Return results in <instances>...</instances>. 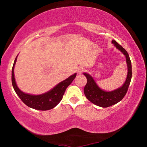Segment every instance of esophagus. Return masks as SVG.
<instances>
[{
  "mask_svg": "<svg viewBox=\"0 0 147 147\" xmlns=\"http://www.w3.org/2000/svg\"><path fill=\"white\" fill-rule=\"evenodd\" d=\"M84 71H85V69L83 67H80L77 69V73H78V74L82 73Z\"/></svg>",
  "mask_w": 147,
  "mask_h": 147,
  "instance_id": "obj_1",
  "label": "esophagus"
}]
</instances>
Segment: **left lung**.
<instances>
[{"instance_id": "1", "label": "left lung", "mask_w": 147, "mask_h": 147, "mask_svg": "<svg viewBox=\"0 0 147 147\" xmlns=\"http://www.w3.org/2000/svg\"><path fill=\"white\" fill-rule=\"evenodd\" d=\"M112 43L119 49L121 53H123L126 57V61L127 63L128 74L125 82L121 88L115 89L112 91H105L100 89L96 84L91 75L88 73H84L87 78V84L84 87V92L88 100L95 105L107 108V107L114 105L119 102H120L124 98L128 91L129 85H130L131 76H132V71H131V63L130 57L127 52L123 47L117 43L115 40H112Z\"/></svg>"}]
</instances>
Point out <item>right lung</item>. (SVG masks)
Returning a JSON list of instances; mask_svg holds the SVG:
<instances>
[{
	"mask_svg": "<svg viewBox=\"0 0 147 147\" xmlns=\"http://www.w3.org/2000/svg\"><path fill=\"white\" fill-rule=\"evenodd\" d=\"M17 56L15 59L11 71V82L12 86L15 91L17 93L21 100L26 104V106L31 108L38 110L45 111L54 108L61 100L65 91L67 87L70 85L75 78L76 73L69 76L65 80L61 82L58 85H56L53 89L45 93L39 94V95H33V94L24 93L21 91L17 87L14 77V66L17 61Z\"/></svg>",
	"mask_w": 147,
	"mask_h": 147,
	"instance_id": "obj_1",
	"label": "right lung"
}]
</instances>
